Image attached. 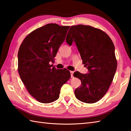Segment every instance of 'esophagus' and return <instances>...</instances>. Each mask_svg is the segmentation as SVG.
<instances>
[{"label": "esophagus", "instance_id": "34e87169", "mask_svg": "<svg viewBox=\"0 0 131 131\" xmlns=\"http://www.w3.org/2000/svg\"><path fill=\"white\" fill-rule=\"evenodd\" d=\"M73 73H74V72H73V71H70V73H71V77H73Z\"/></svg>", "mask_w": 131, "mask_h": 131}]
</instances>
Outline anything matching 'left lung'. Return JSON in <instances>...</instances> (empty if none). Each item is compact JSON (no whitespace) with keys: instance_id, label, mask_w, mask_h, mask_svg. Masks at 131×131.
I'll use <instances>...</instances> for the list:
<instances>
[{"instance_id":"left-lung-1","label":"left lung","mask_w":131,"mask_h":131,"mask_svg":"<svg viewBox=\"0 0 131 131\" xmlns=\"http://www.w3.org/2000/svg\"><path fill=\"white\" fill-rule=\"evenodd\" d=\"M71 46L75 43L88 73L76 71L73 76L81 81L80 86L74 90L77 100L86 103L100 100L113 80L117 68L113 41L105 32L89 25L72 26L66 37Z\"/></svg>"}]
</instances>
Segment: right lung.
Returning a JSON list of instances; mask_svg holds the SVG:
<instances>
[{
  "instance_id": "1",
  "label": "right lung",
  "mask_w": 131,
  "mask_h": 131,
  "mask_svg": "<svg viewBox=\"0 0 131 131\" xmlns=\"http://www.w3.org/2000/svg\"><path fill=\"white\" fill-rule=\"evenodd\" d=\"M69 27L48 24L28 34L18 50L21 81L29 94L41 103L57 100L61 88L71 77L67 69H57L49 63L54 62Z\"/></svg>"
}]
</instances>
